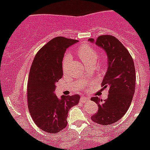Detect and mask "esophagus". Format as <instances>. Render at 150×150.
Here are the masks:
<instances>
[{
    "mask_svg": "<svg viewBox=\"0 0 150 150\" xmlns=\"http://www.w3.org/2000/svg\"><path fill=\"white\" fill-rule=\"evenodd\" d=\"M89 100V98H87L85 97H81L80 98V101H82V102H85V101Z\"/></svg>",
    "mask_w": 150,
    "mask_h": 150,
    "instance_id": "34e87169",
    "label": "esophagus"
}]
</instances>
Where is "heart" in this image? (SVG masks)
Wrapping results in <instances>:
<instances>
[{
	"label": "heart",
	"instance_id": "1",
	"mask_svg": "<svg viewBox=\"0 0 150 150\" xmlns=\"http://www.w3.org/2000/svg\"><path fill=\"white\" fill-rule=\"evenodd\" d=\"M77 53L80 57L81 61L85 63V65L89 66L91 65H95L99 58V53L94 48L92 47L88 44H82L78 48ZM71 59L70 54H66L64 56L62 63V68L63 71L65 73L68 68V63Z\"/></svg>",
	"mask_w": 150,
	"mask_h": 150
}]
</instances>
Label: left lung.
<instances>
[{"instance_id": "1", "label": "left lung", "mask_w": 150, "mask_h": 150, "mask_svg": "<svg viewBox=\"0 0 150 150\" xmlns=\"http://www.w3.org/2000/svg\"><path fill=\"white\" fill-rule=\"evenodd\" d=\"M104 49L108 56V69L101 83L103 89L108 88V99L93 97L91 100L98 105V111L91 117L94 123L111 125L119 120L130 107L135 93V69L131 55L116 37L101 35L94 41Z\"/></svg>"}]
</instances>
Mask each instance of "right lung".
<instances>
[{
	"instance_id": "1",
	"label": "right lung",
	"mask_w": 150,
	"mask_h": 150,
	"mask_svg": "<svg viewBox=\"0 0 150 150\" xmlns=\"http://www.w3.org/2000/svg\"><path fill=\"white\" fill-rule=\"evenodd\" d=\"M76 39L58 37L39 49L29 74L27 104L34 123L49 133H57L66 127L69 109L78 104L80 96H64L59 99L54 94L56 82L63 77V61L68 48Z\"/></svg>"
}]
</instances>
